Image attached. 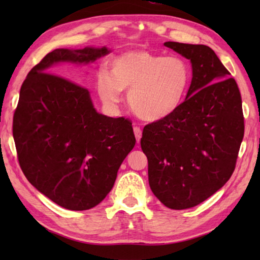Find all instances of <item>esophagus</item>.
Masks as SVG:
<instances>
[{
	"label": "esophagus",
	"mask_w": 260,
	"mask_h": 260,
	"mask_svg": "<svg viewBox=\"0 0 260 260\" xmlns=\"http://www.w3.org/2000/svg\"><path fill=\"white\" fill-rule=\"evenodd\" d=\"M134 134H135L137 143H139L140 140H141V137H142V129L140 128L139 126H134Z\"/></svg>",
	"instance_id": "1"
}]
</instances>
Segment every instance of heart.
<instances>
[{
  "mask_svg": "<svg viewBox=\"0 0 260 260\" xmlns=\"http://www.w3.org/2000/svg\"><path fill=\"white\" fill-rule=\"evenodd\" d=\"M96 78V90L107 105L120 102L128 91L132 110L145 120L169 117L183 103L192 80L190 64L183 58L157 54L147 50H131L109 62Z\"/></svg>",
  "mask_w": 260,
  "mask_h": 260,
  "instance_id": "heart-1",
  "label": "heart"
}]
</instances>
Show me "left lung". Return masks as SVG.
<instances>
[{
	"label": "left lung",
	"instance_id": "8db88e82",
	"mask_svg": "<svg viewBox=\"0 0 260 260\" xmlns=\"http://www.w3.org/2000/svg\"><path fill=\"white\" fill-rule=\"evenodd\" d=\"M189 59L185 101L169 117L147 124L141 139L148 183L165 207L198 206L233 175L245 124L238 85L211 48L165 42Z\"/></svg>",
	"mask_w": 260,
	"mask_h": 260
}]
</instances>
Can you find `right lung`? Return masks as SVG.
Wrapping results in <instances>:
<instances>
[{"instance_id":"1","label":"right lung","mask_w":260,"mask_h":260,"mask_svg":"<svg viewBox=\"0 0 260 260\" xmlns=\"http://www.w3.org/2000/svg\"><path fill=\"white\" fill-rule=\"evenodd\" d=\"M108 52L106 47L49 52L27 74L14 112L22 172L42 194L68 210L101 203L136 142L131 120L97 113L87 88L54 75L59 62L87 64Z\"/></svg>"}]
</instances>
